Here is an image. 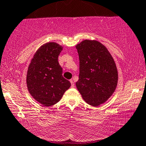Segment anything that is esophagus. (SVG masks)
Instances as JSON below:
<instances>
[{"instance_id": "obj_1", "label": "esophagus", "mask_w": 146, "mask_h": 146, "mask_svg": "<svg viewBox=\"0 0 146 146\" xmlns=\"http://www.w3.org/2000/svg\"><path fill=\"white\" fill-rule=\"evenodd\" d=\"M70 83H71V87L72 88L74 87V81L72 80H70Z\"/></svg>"}]
</instances>
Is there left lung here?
<instances>
[{
  "label": "left lung",
  "instance_id": "obj_1",
  "mask_svg": "<svg viewBox=\"0 0 146 146\" xmlns=\"http://www.w3.org/2000/svg\"><path fill=\"white\" fill-rule=\"evenodd\" d=\"M79 57L76 88L88 104L98 106L115 92L118 80L116 65L104 45L85 40L76 45Z\"/></svg>",
  "mask_w": 146,
  "mask_h": 146
}]
</instances>
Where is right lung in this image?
<instances>
[{
  "label": "right lung",
  "instance_id": "1",
  "mask_svg": "<svg viewBox=\"0 0 146 146\" xmlns=\"http://www.w3.org/2000/svg\"><path fill=\"white\" fill-rule=\"evenodd\" d=\"M62 46L56 42L42 45L31 61L27 75L28 90L36 101L44 106L58 102L71 86L62 76V69L58 61Z\"/></svg>",
  "mask_w": 146,
  "mask_h": 146
}]
</instances>
